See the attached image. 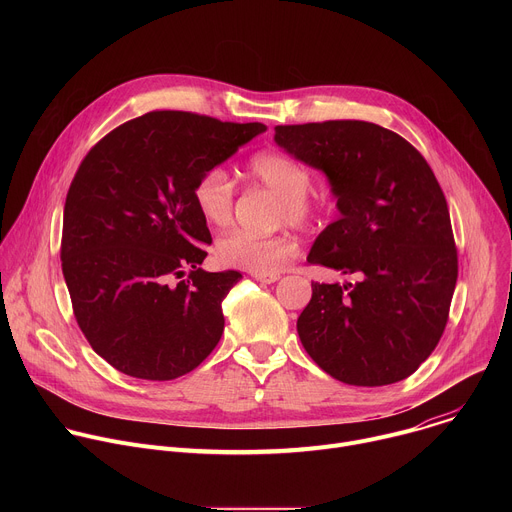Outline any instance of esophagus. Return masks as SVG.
Masks as SVG:
<instances>
[{"instance_id":"34e87169","label":"esophagus","mask_w":512,"mask_h":512,"mask_svg":"<svg viewBox=\"0 0 512 512\" xmlns=\"http://www.w3.org/2000/svg\"><path fill=\"white\" fill-rule=\"evenodd\" d=\"M253 277L257 281H263V283H275L279 279V273H271V275H263V273H253Z\"/></svg>"}]
</instances>
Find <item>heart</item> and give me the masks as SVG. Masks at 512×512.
<instances>
[{
	"mask_svg": "<svg viewBox=\"0 0 512 512\" xmlns=\"http://www.w3.org/2000/svg\"><path fill=\"white\" fill-rule=\"evenodd\" d=\"M251 182L279 198L277 221L296 229L316 227L326 212V202L310 194L312 172L281 152H261L249 164ZM196 210L210 227L231 225L235 214V186L221 166L206 168L194 182ZM298 245L289 237H259L249 231H231L216 243V257L223 265L251 273L271 275L296 255Z\"/></svg>",
	"mask_w": 512,
	"mask_h": 512,
	"instance_id": "b5f03b06",
	"label": "heart"
}]
</instances>
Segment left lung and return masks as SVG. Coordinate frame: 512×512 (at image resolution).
Returning a JSON list of instances; mask_svg holds the SVG:
<instances>
[{
    "label": "left lung",
    "mask_w": 512,
    "mask_h": 512,
    "mask_svg": "<svg viewBox=\"0 0 512 512\" xmlns=\"http://www.w3.org/2000/svg\"><path fill=\"white\" fill-rule=\"evenodd\" d=\"M277 145L322 170L340 218L308 263L360 281L314 283L298 334L322 371L356 387L407 379L440 342L458 279L446 196L425 158L369 121L277 125Z\"/></svg>",
    "instance_id": "left-lung-1"
}]
</instances>
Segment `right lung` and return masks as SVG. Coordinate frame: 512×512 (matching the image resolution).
I'll return each instance as SVG.
<instances>
[{
	"instance_id": "1",
	"label": "right lung",
	"mask_w": 512,
	"mask_h": 512,
	"mask_svg": "<svg viewBox=\"0 0 512 512\" xmlns=\"http://www.w3.org/2000/svg\"><path fill=\"white\" fill-rule=\"evenodd\" d=\"M263 131L152 111L115 127L81 162L64 202L62 273L79 328L117 371L172 381L221 340L223 300L241 273L200 269L212 239L192 188Z\"/></svg>"
}]
</instances>
